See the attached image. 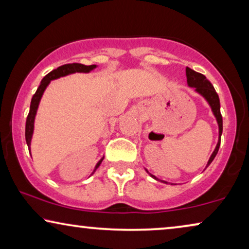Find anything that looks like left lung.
<instances>
[{"instance_id": "obj_1", "label": "left lung", "mask_w": 249, "mask_h": 249, "mask_svg": "<svg viewBox=\"0 0 249 249\" xmlns=\"http://www.w3.org/2000/svg\"><path fill=\"white\" fill-rule=\"evenodd\" d=\"M186 76H187V84H188V86L193 87L194 89H195L196 93L199 94L200 96H203L204 98H205V101L207 102V103H209L211 110H212L214 117H215V119H216L217 125H219V141H217L215 149L213 151L212 155L210 156L209 162H207V164H206V168H207V166H209L211 163H212L214 158L216 156L217 152H219L220 142H221V135H222V129H223V127H222V115H221V111H220L219 95L216 94V91H215V89H214L213 85L206 79V77L204 76V74L199 73V72H196V71H194V70L190 69V68L187 67L186 68ZM146 172H147L153 179L158 180V181L169 183L168 181H164V180H160L159 178H156L154 175L149 173L147 170H146ZM171 185H173V183H171Z\"/></svg>"}]
</instances>
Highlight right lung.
Here are the masks:
<instances>
[{
	"mask_svg": "<svg viewBox=\"0 0 249 249\" xmlns=\"http://www.w3.org/2000/svg\"><path fill=\"white\" fill-rule=\"evenodd\" d=\"M96 64H91V66H85V64H80V63H70V64H64V66H61L57 68V69H54L53 71H51L50 73H47L45 77L43 78L42 81H40L39 87L37 88L36 93L34 94V96L32 98V102H30V108H29V113L28 117H27V121H26V131H25V136H26V142L27 146H28L29 153L30 152V144H32V138H33V134H34V127H35V118H36V113L37 110H38V105L39 102L42 100V96L45 91L46 87L49 86L50 83L54 79H57V78L61 77H66L68 74H72L76 72H83V73H88L90 72L91 70L96 69ZM104 158H102L100 161L97 162V164L95 165L94 171L91 172L90 176L94 175V172L96 171V169L101 165L102 161H103Z\"/></svg>",
	"mask_w": 249,
	"mask_h": 249,
	"instance_id": "right-lung-1",
	"label": "right lung"
}]
</instances>
